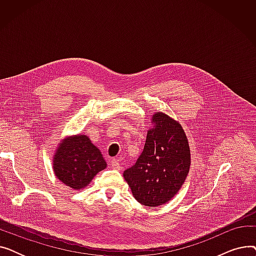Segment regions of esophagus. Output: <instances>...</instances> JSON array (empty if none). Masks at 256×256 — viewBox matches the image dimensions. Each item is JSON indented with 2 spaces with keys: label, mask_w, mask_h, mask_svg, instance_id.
<instances>
[{
  "label": "esophagus",
  "mask_w": 256,
  "mask_h": 256,
  "mask_svg": "<svg viewBox=\"0 0 256 256\" xmlns=\"http://www.w3.org/2000/svg\"><path fill=\"white\" fill-rule=\"evenodd\" d=\"M110 167H111L112 169H115V170H120V168H121V166H120L119 162H118V160H117L116 158L111 160V162H110Z\"/></svg>",
  "instance_id": "34e87169"
}]
</instances>
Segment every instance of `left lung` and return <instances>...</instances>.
Returning a JSON list of instances; mask_svg holds the SVG:
<instances>
[{"label":"left lung","mask_w":256,"mask_h":256,"mask_svg":"<svg viewBox=\"0 0 256 256\" xmlns=\"http://www.w3.org/2000/svg\"><path fill=\"white\" fill-rule=\"evenodd\" d=\"M142 154L124 178L139 204L156 208L169 202L180 191L190 170L191 154L178 121L156 112Z\"/></svg>","instance_id":"1"}]
</instances>
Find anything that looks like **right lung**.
<instances>
[{
  "mask_svg": "<svg viewBox=\"0 0 256 256\" xmlns=\"http://www.w3.org/2000/svg\"><path fill=\"white\" fill-rule=\"evenodd\" d=\"M106 167L100 150L88 136L80 134L62 140L52 158L55 176L74 190L84 189Z\"/></svg>",
  "mask_w": 256,
  "mask_h": 256,
  "instance_id": "add662e5",
  "label": "right lung"
}]
</instances>
